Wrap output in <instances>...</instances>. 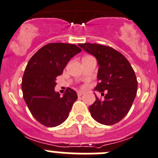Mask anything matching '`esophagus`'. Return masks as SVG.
<instances>
[{"instance_id": "1", "label": "esophagus", "mask_w": 158, "mask_h": 158, "mask_svg": "<svg viewBox=\"0 0 158 158\" xmlns=\"http://www.w3.org/2000/svg\"><path fill=\"white\" fill-rule=\"evenodd\" d=\"M77 94H78V96H81V95H83V91H81V90H79V91H77Z\"/></svg>"}]
</instances>
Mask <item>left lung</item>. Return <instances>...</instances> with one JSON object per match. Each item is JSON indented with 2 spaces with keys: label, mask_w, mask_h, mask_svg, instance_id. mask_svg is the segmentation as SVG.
<instances>
[{
  "label": "left lung",
  "mask_w": 158,
  "mask_h": 158,
  "mask_svg": "<svg viewBox=\"0 0 158 158\" xmlns=\"http://www.w3.org/2000/svg\"><path fill=\"white\" fill-rule=\"evenodd\" d=\"M79 46L94 56L99 66L94 90L101 92L104 99L96 97L89 106L90 114L101 124L118 123L128 114L136 97L138 81L134 69L126 57L111 47L90 43Z\"/></svg>",
  "instance_id": "obj_1"
}]
</instances>
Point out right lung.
Masks as SVG:
<instances>
[{"label": "right lung", "instance_id": "1", "mask_svg": "<svg viewBox=\"0 0 158 158\" xmlns=\"http://www.w3.org/2000/svg\"><path fill=\"white\" fill-rule=\"evenodd\" d=\"M80 52L75 44L51 43L37 51L26 66L21 84L23 97L32 116L45 127L62 124L78 98L77 93L69 87L60 97L55 87L56 77Z\"/></svg>", "mask_w": 158, "mask_h": 158}]
</instances>
